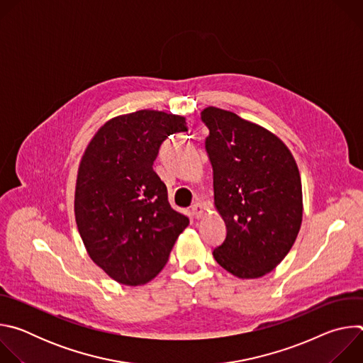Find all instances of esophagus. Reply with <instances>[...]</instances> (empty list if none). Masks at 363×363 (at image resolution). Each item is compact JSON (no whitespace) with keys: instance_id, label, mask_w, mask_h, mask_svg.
Instances as JSON below:
<instances>
[{"instance_id":"esophagus-1","label":"esophagus","mask_w":363,"mask_h":363,"mask_svg":"<svg viewBox=\"0 0 363 363\" xmlns=\"http://www.w3.org/2000/svg\"><path fill=\"white\" fill-rule=\"evenodd\" d=\"M191 210H192V214L195 216V218H201L202 214H203V206H202V203H199V202H195V203L191 206Z\"/></svg>"}]
</instances>
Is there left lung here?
<instances>
[{
  "label": "left lung",
  "instance_id": "1",
  "mask_svg": "<svg viewBox=\"0 0 363 363\" xmlns=\"http://www.w3.org/2000/svg\"><path fill=\"white\" fill-rule=\"evenodd\" d=\"M201 119L214 174V203L227 235L213 255L228 273L258 279L293 247L303 218L301 179L291 152L274 133L214 106Z\"/></svg>",
  "mask_w": 363,
  "mask_h": 363
}]
</instances>
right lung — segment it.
<instances>
[{
	"label": "right lung",
	"mask_w": 363,
	"mask_h": 363,
	"mask_svg": "<svg viewBox=\"0 0 363 363\" xmlns=\"http://www.w3.org/2000/svg\"><path fill=\"white\" fill-rule=\"evenodd\" d=\"M186 130L184 116L138 111L108 121L83 153L76 224L94 264L121 284L150 281L189 224L172 210L167 185L153 171L162 142Z\"/></svg>",
	"instance_id": "1"
}]
</instances>
